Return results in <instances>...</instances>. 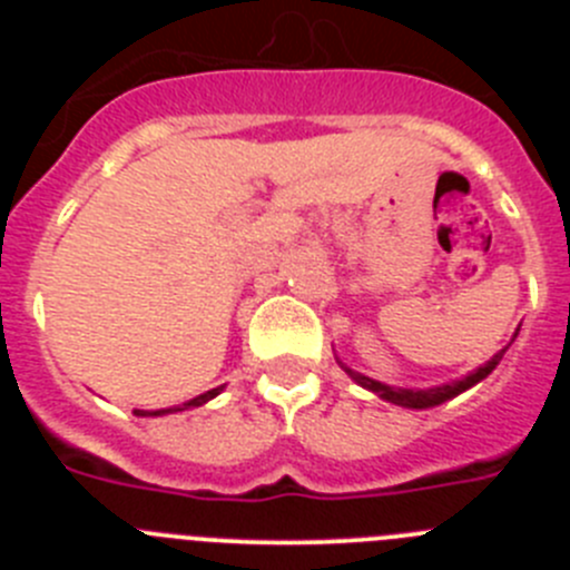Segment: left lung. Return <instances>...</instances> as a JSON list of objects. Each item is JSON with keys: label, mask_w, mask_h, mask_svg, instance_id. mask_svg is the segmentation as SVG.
<instances>
[{"label": "left lung", "mask_w": 570, "mask_h": 570, "mask_svg": "<svg viewBox=\"0 0 570 570\" xmlns=\"http://www.w3.org/2000/svg\"><path fill=\"white\" fill-rule=\"evenodd\" d=\"M502 354L505 351H500V354L493 356L491 362H485L482 367H476L473 374H468L465 380L460 382H451V385H440V387H428V391H411V387H391V385H382V382L371 380V376H362L356 374V371H351V367H345L347 374L354 376L356 382H360L362 387H367V391H374L380 400H387L394 402V405H402V407H431V405H442L445 400H451V396L462 394V391H468L471 385H476L480 380H485L488 374H491L493 367L500 365Z\"/></svg>", "instance_id": "left-lung-1"}]
</instances>
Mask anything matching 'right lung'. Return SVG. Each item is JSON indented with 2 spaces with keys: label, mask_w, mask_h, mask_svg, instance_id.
Returning <instances> with one entry per match:
<instances>
[{
  "label": "right lung",
  "mask_w": 570,
  "mask_h": 570,
  "mask_svg": "<svg viewBox=\"0 0 570 570\" xmlns=\"http://www.w3.org/2000/svg\"><path fill=\"white\" fill-rule=\"evenodd\" d=\"M219 391H223V387H214V391H208V394H199V396H196V400H190V402H185V405H183V411H185V407H196V405H205V402H208V400H214V396L216 394H219ZM134 414L136 416H159V414H170V407H163V411H134Z\"/></svg>",
  "instance_id": "1"
}]
</instances>
